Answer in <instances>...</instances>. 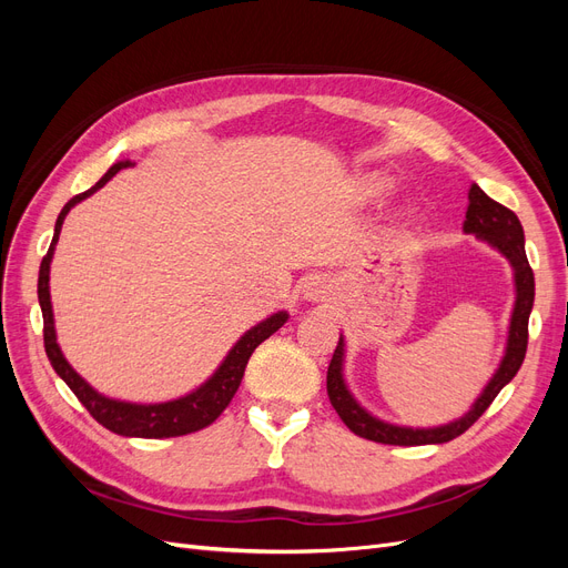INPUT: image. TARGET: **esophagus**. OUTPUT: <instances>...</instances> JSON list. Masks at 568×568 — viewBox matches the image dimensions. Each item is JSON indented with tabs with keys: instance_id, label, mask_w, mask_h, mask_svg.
<instances>
[{
	"instance_id": "34e87169",
	"label": "esophagus",
	"mask_w": 568,
	"mask_h": 568,
	"mask_svg": "<svg viewBox=\"0 0 568 568\" xmlns=\"http://www.w3.org/2000/svg\"><path fill=\"white\" fill-rule=\"evenodd\" d=\"M326 294H329V284H326V280L322 277H311L303 284V296L307 301H322L326 298Z\"/></svg>"
}]
</instances>
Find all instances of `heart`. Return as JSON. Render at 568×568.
Wrapping results in <instances>:
<instances>
[{
	"instance_id": "1",
	"label": "heart",
	"mask_w": 568,
	"mask_h": 568,
	"mask_svg": "<svg viewBox=\"0 0 568 568\" xmlns=\"http://www.w3.org/2000/svg\"><path fill=\"white\" fill-rule=\"evenodd\" d=\"M365 184H367V189H369L372 194H382L384 189H388V184H390V182H388L384 175H369Z\"/></svg>"
}]
</instances>
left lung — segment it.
I'll return each mask as SVG.
<instances>
[{
    "label": "left lung",
    "instance_id": "1",
    "mask_svg": "<svg viewBox=\"0 0 568 568\" xmlns=\"http://www.w3.org/2000/svg\"><path fill=\"white\" fill-rule=\"evenodd\" d=\"M462 230L464 234H474L476 239H480V242L488 244L500 255H505L514 272V307H511L507 343H505L500 365H497L484 390L478 393V398L462 417L438 426H403V424H393V422L374 417L367 407L357 403L353 390L346 384V374H343V365H346V341H343V336H338V346L329 363V372H326V393H329V400L338 412L343 424H346L359 438L386 443V445L448 443L462 436L480 415H484L488 405L495 400V395L500 393L514 376H517L524 363L526 346H528V317L532 311V298H536V280H532V270L526 257L521 222L509 209L493 201L484 189L474 182L469 186L467 220H464Z\"/></svg>",
    "mask_w": 568,
    "mask_h": 568
}]
</instances>
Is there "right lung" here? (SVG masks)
Listing matches in <instances>:
<instances>
[{"label":"right lung","mask_w":568,"mask_h":568,"mask_svg":"<svg viewBox=\"0 0 568 568\" xmlns=\"http://www.w3.org/2000/svg\"><path fill=\"white\" fill-rule=\"evenodd\" d=\"M132 165H134L132 161L113 163L106 170V175L101 178L94 186H90L88 192H82L68 201L57 217L54 239H51V246L42 257L40 280H38V298L42 307V317H44V351L54 372L68 384V388L78 395V400L88 407L90 415L101 426H106L109 432L118 436H128V438H173V436L201 432V428L213 424L222 415V409L230 405L239 384H242L248 357L265 338H270L274 332L282 329L284 322L288 320V313L280 311L265 317L263 322H257L255 326H251V329L230 348L225 359H222L220 367L209 376V379H205L199 388L180 395V398L165 400V403H130V400L109 398V395L99 393L97 388H92L88 382H84L82 376L71 367V363L63 357L61 346L57 343L54 311H51V296H49L51 257H54V248L59 244L63 220L68 213H71L73 205L99 192L101 186L120 173V170L132 168Z\"/></svg>","instance_id":"add662e5"}]
</instances>
